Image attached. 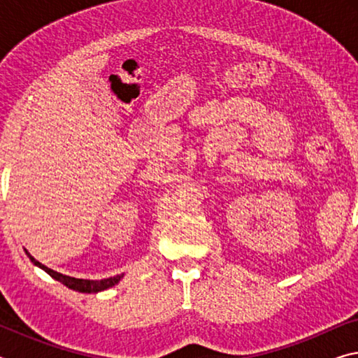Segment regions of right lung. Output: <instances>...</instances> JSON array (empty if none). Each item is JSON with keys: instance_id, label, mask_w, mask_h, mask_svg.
Masks as SVG:
<instances>
[{"instance_id": "right-lung-1", "label": "right lung", "mask_w": 358, "mask_h": 358, "mask_svg": "<svg viewBox=\"0 0 358 358\" xmlns=\"http://www.w3.org/2000/svg\"><path fill=\"white\" fill-rule=\"evenodd\" d=\"M28 254V257L31 259V262L34 265H38L39 268H42L45 271V273L50 275L53 280L59 281L62 284H64L66 287H69L72 290H77V292H85V294H92V292H101V290H106L108 287H113L115 284H118L121 278H123V275H117V276H112V278H106V280H78V278H72V276H66V275H62L58 273V271L48 268V266L42 265L41 262H38L33 256H29V252L25 251Z\"/></svg>"}]
</instances>
